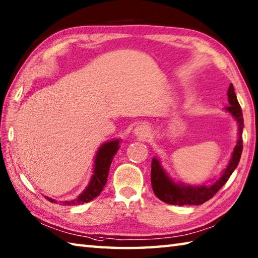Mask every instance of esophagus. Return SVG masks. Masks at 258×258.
<instances>
[{
    "instance_id": "34e87169",
    "label": "esophagus",
    "mask_w": 258,
    "mask_h": 258,
    "mask_svg": "<svg viewBox=\"0 0 258 258\" xmlns=\"http://www.w3.org/2000/svg\"><path fill=\"white\" fill-rule=\"evenodd\" d=\"M134 133L136 136H138V137H147V136L149 135V128L144 123L139 124L135 128Z\"/></svg>"
}]
</instances>
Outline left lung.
Wrapping results in <instances>:
<instances>
[{
    "label": "left lung",
    "instance_id": "8db88e82",
    "mask_svg": "<svg viewBox=\"0 0 258 258\" xmlns=\"http://www.w3.org/2000/svg\"><path fill=\"white\" fill-rule=\"evenodd\" d=\"M228 102L230 105H228L226 111H228L238 123V140L232 152L231 158L220 175V177L215 179L209 185L193 186L187 184H178L174 182L169 177V175L160 165L159 159L156 157L152 160V186L153 191L159 200L165 203L173 206H199L210 200L213 196L225 185L226 182L229 179L230 175L238 166V163L240 160L241 152H242V129H244V119H242V112L239 103H238L237 96L235 93L234 86L229 85L228 89Z\"/></svg>",
    "mask_w": 258,
    "mask_h": 258
}]
</instances>
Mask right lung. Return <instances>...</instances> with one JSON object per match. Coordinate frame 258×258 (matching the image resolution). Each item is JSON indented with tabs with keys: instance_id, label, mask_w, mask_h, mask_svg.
Listing matches in <instances>:
<instances>
[{
	"instance_id": "obj_1",
	"label": "right lung",
	"mask_w": 258,
	"mask_h": 258,
	"mask_svg": "<svg viewBox=\"0 0 258 258\" xmlns=\"http://www.w3.org/2000/svg\"><path fill=\"white\" fill-rule=\"evenodd\" d=\"M120 139L110 140L108 143H104L100 146V148L96 153L94 159V168L93 174L90 179V183L87 184L85 189L82 192L76 199L69 201H61V206H79L84 205L93 200L96 197L100 196V193L103 189L106 179H108L110 165L112 163L114 155L120 148ZM47 200H49L51 203H57L56 200L45 197Z\"/></svg>"
}]
</instances>
